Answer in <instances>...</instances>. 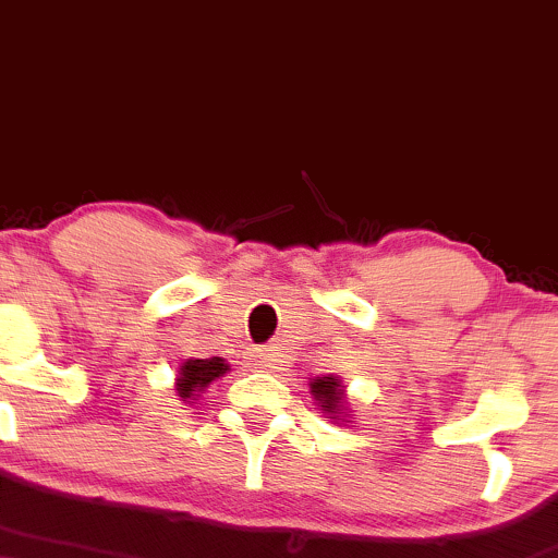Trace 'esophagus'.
I'll return each mask as SVG.
<instances>
[{
	"label": "esophagus",
	"instance_id": "34e87169",
	"mask_svg": "<svg viewBox=\"0 0 558 558\" xmlns=\"http://www.w3.org/2000/svg\"><path fill=\"white\" fill-rule=\"evenodd\" d=\"M258 363H260V368H266V371H277L279 368V363H281V352H279V347H260L258 350Z\"/></svg>",
	"mask_w": 558,
	"mask_h": 558
}]
</instances>
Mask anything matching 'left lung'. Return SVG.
I'll use <instances>...</instances> for the list:
<instances>
[{
    "instance_id": "8db88e82",
    "label": "left lung",
    "mask_w": 558,
    "mask_h": 558,
    "mask_svg": "<svg viewBox=\"0 0 558 558\" xmlns=\"http://www.w3.org/2000/svg\"><path fill=\"white\" fill-rule=\"evenodd\" d=\"M311 391L313 397L318 399L320 408H326L329 412H333L339 408V402H342V384H339V378H331V376H324V378H316V381L311 384Z\"/></svg>"
}]
</instances>
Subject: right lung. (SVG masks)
<instances>
[{
	"label": "right lung",
	"instance_id": "right-lung-1",
	"mask_svg": "<svg viewBox=\"0 0 558 558\" xmlns=\"http://www.w3.org/2000/svg\"><path fill=\"white\" fill-rule=\"evenodd\" d=\"M221 373H227V363L221 357L187 360V363H182L180 378H177V395L182 399L198 397L214 378L221 376Z\"/></svg>",
	"mask_w": 558,
	"mask_h": 558
}]
</instances>
